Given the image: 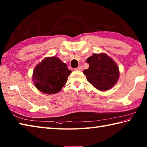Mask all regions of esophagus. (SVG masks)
<instances>
[{"mask_svg":"<svg viewBox=\"0 0 147 147\" xmlns=\"http://www.w3.org/2000/svg\"><path fill=\"white\" fill-rule=\"evenodd\" d=\"M75 70H79V71H82L83 70V67H82V66H80V67H77L76 68H75Z\"/></svg>","mask_w":147,"mask_h":147,"instance_id":"obj_1","label":"esophagus"}]
</instances>
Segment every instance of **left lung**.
Masks as SVG:
<instances>
[{"instance_id":"obj_1","label":"left lung","mask_w":147,"mask_h":147,"mask_svg":"<svg viewBox=\"0 0 147 147\" xmlns=\"http://www.w3.org/2000/svg\"><path fill=\"white\" fill-rule=\"evenodd\" d=\"M89 67L83 73L88 81L99 91H105L111 89L119 78L118 65L106 53L93 54L87 59Z\"/></svg>"}]
</instances>
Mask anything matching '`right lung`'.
<instances>
[{"label":"right lung","instance_id":"1","mask_svg":"<svg viewBox=\"0 0 147 147\" xmlns=\"http://www.w3.org/2000/svg\"><path fill=\"white\" fill-rule=\"evenodd\" d=\"M71 72L58 58L46 57L36 65L32 80L38 90L47 94H55L65 86Z\"/></svg>","mask_w":147,"mask_h":147}]
</instances>
